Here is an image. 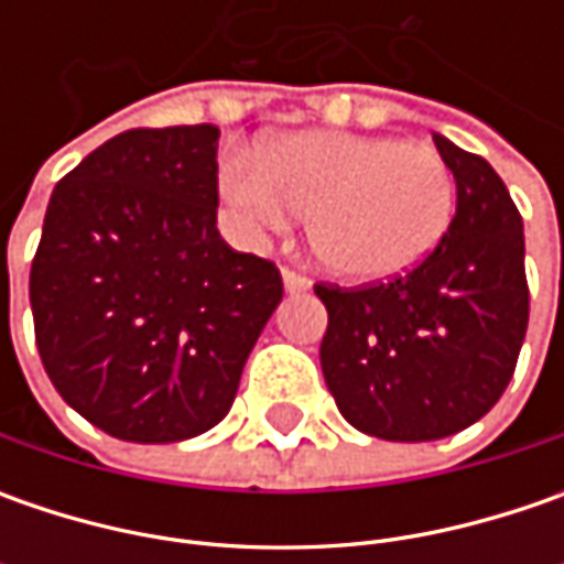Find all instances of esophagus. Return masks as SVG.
I'll return each mask as SVG.
<instances>
[{"label": "esophagus", "mask_w": 564, "mask_h": 564, "mask_svg": "<svg viewBox=\"0 0 564 564\" xmlns=\"http://www.w3.org/2000/svg\"><path fill=\"white\" fill-rule=\"evenodd\" d=\"M282 285H285V292L289 294L311 292V279H307V275H301V272H294V270H282Z\"/></svg>", "instance_id": "obj_1"}]
</instances>
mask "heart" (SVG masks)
<instances>
[{"label": "heart", "mask_w": 564, "mask_h": 564, "mask_svg": "<svg viewBox=\"0 0 564 564\" xmlns=\"http://www.w3.org/2000/svg\"><path fill=\"white\" fill-rule=\"evenodd\" d=\"M219 194L248 231H282L307 216V248L345 282L404 275L440 248L455 219L458 185L421 143L351 131H294L257 160L231 150Z\"/></svg>", "instance_id": "1"}]
</instances>
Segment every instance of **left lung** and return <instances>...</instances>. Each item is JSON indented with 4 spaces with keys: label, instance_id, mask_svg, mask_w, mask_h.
Masks as SVG:
<instances>
[{
    "label": "left lung",
    "instance_id": "obj_1",
    "mask_svg": "<svg viewBox=\"0 0 564 564\" xmlns=\"http://www.w3.org/2000/svg\"><path fill=\"white\" fill-rule=\"evenodd\" d=\"M458 185L455 219L417 270L367 289L316 285L326 386L355 430L430 443L506 392L528 333L524 223L496 169L433 134Z\"/></svg>",
    "mask_w": 564,
    "mask_h": 564
}]
</instances>
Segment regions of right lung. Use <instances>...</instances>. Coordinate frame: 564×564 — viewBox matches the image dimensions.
<instances>
[{"label":"right lung","mask_w":564,"mask_h":564,"mask_svg":"<svg viewBox=\"0 0 564 564\" xmlns=\"http://www.w3.org/2000/svg\"><path fill=\"white\" fill-rule=\"evenodd\" d=\"M216 124L134 128L55 185L31 267L36 348L55 392L124 443L223 421L282 301L270 260L216 228Z\"/></svg>","instance_id":"add662e5"}]
</instances>
